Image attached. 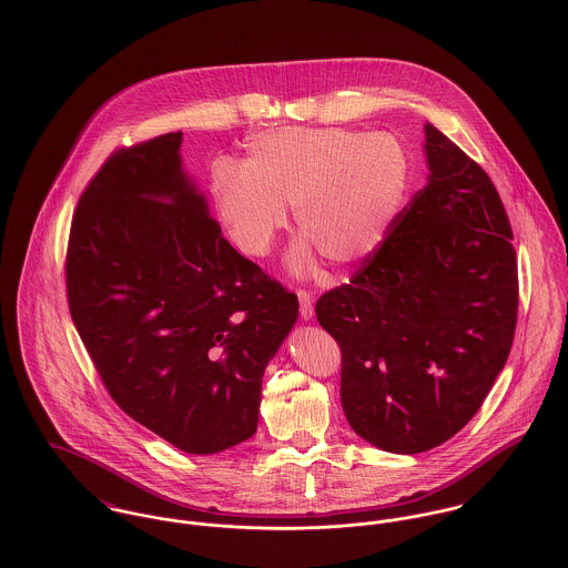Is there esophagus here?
<instances>
[{
  "mask_svg": "<svg viewBox=\"0 0 568 568\" xmlns=\"http://www.w3.org/2000/svg\"><path fill=\"white\" fill-rule=\"evenodd\" d=\"M297 297H300V315L304 322H311L313 315H315V308H313V295L308 291H297Z\"/></svg>",
  "mask_w": 568,
  "mask_h": 568,
  "instance_id": "1",
  "label": "esophagus"
}]
</instances>
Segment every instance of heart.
I'll return each instance as SVG.
<instances>
[{
	"mask_svg": "<svg viewBox=\"0 0 568 568\" xmlns=\"http://www.w3.org/2000/svg\"><path fill=\"white\" fill-rule=\"evenodd\" d=\"M408 187L405 146L387 133L343 126H286L253 135L246 162L216 160L210 170L212 212L246 255L264 257L288 223L293 203L304 239L293 268L315 248L334 264L372 255L389 234Z\"/></svg>",
	"mask_w": 568,
	"mask_h": 568,
	"instance_id": "heart-1",
	"label": "heart"
}]
</instances>
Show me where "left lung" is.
<instances>
[{
	"mask_svg": "<svg viewBox=\"0 0 568 568\" xmlns=\"http://www.w3.org/2000/svg\"><path fill=\"white\" fill-rule=\"evenodd\" d=\"M428 183L317 320L341 347V405L369 444L415 455L459 433L511 349L518 266L486 170L433 124Z\"/></svg>",
	"mask_w": 568,
	"mask_h": 568,
	"instance_id": "1",
	"label": "left lung"
}]
</instances>
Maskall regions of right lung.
Segmentation results:
<instances>
[{
    "mask_svg": "<svg viewBox=\"0 0 568 568\" xmlns=\"http://www.w3.org/2000/svg\"><path fill=\"white\" fill-rule=\"evenodd\" d=\"M183 133L115 151L72 219L65 282L109 396L183 453L257 428L262 374L297 295L223 239L181 165Z\"/></svg>",
    "mask_w": 568,
    "mask_h": 568,
    "instance_id": "1",
    "label": "right lung"
}]
</instances>
